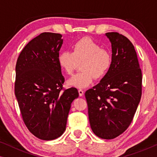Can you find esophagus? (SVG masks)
<instances>
[{"label": "esophagus", "instance_id": "esophagus-1", "mask_svg": "<svg viewBox=\"0 0 157 157\" xmlns=\"http://www.w3.org/2000/svg\"><path fill=\"white\" fill-rule=\"evenodd\" d=\"M78 94H79V96H82L83 95V94H84V91H83L82 89H79L78 90Z\"/></svg>", "mask_w": 157, "mask_h": 157}]
</instances>
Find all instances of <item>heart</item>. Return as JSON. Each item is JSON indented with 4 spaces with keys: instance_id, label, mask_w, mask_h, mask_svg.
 Here are the masks:
<instances>
[{
    "instance_id": "1",
    "label": "heart",
    "mask_w": 157,
    "mask_h": 157,
    "mask_svg": "<svg viewBox=\"0 0 157 157\" xmlns=\"http://www.w3.org/2000/svg\"><path fill=\"white\" fill-rule=\"evenodd\" d=\"M111 54L106 48L89 38H83L72 46V52L61 51L57 57L60 67L67 74H72L78 63L81 64L80 73L75 74L68 83L78 89H84L96 79L104 77L110 68Z\"/></svg>"
}]
</instances>
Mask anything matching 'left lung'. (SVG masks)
<instances>
[{"mask_svg":"<svg viewBox=\"0 0 157 157\" xmlns=\"http://www.w3.org/2000/svg\"><path fill=\"white\" fill-rule=\"evenodd\" d=\"M105 35L111 44V66L85 96L93 132L99 138L112 139L132 123L141 97L142 74L132 42L117 32Z\"/></svg>","mask_w":157,"mask_h":157,"instance_id":"1","label":"left lung"}]
</instances>
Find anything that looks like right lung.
I'll return each mask as SVG.
<instances>
[{
	"mask_svg": "<svg viewBox=\"0 0 157 157\" xmlns=\"http://www.w3.org/2000/svg\"><path fill=\"white\" fill-rule=\"evenodd\" d=\"M61 34L40 33L21 51L16 66L15 95L30 132L53 140L66 130L71 105L78 97L76 88L63 90L64 78L57 57Z\"/></svg>",
	"mask_w": 157,
	"mask_h": 157,
	"instance_id": "obj_1",
	"label": "right lung"
}]
</instances>
